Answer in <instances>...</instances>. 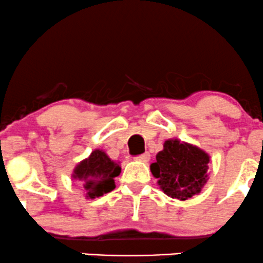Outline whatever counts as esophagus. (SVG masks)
<instances>
[{
	"label": "esophagus",
	"instance_id": "obj_1",
	"mask_svg": "<svg viewBox=\"0 0 263 263\" xmlns=\"http://www.w3.org/2000/svg\"><path fill=\"white\" fill-rule=\"evenodd\" d=\"M149 157H151V155H149L148 152H145V154H142V155L137 156V157L135 158V160L141 161V162H148V161H149Z\"/></svg>",
	"mask_w": 263,
	"mask_h": 263
}]
</instances>
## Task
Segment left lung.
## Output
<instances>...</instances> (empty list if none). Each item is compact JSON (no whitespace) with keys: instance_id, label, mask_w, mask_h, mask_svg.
Returning <instances> with one entry per match:
<instances>
[{"instance_id":"1","label":"left lung","mask_w":263,"mask_h":263,"mask_svg":"<svg viewBox=\"0 0 263 263\" xmlns=\"http://www.w3.org/2000/svg\"><path fill=\"white\" fill-rule=\"evenodd\" d=\"M210 155L200 147L177 138L164 141L163 149L151 163L154 177L168 197L186 201L198 195L209 180Z\"/></svg>"}]
</instances>
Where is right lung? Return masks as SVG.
Masks as SVG:
<instances>
[{
    "instance_id": "1",
    "label": "right lung",
    "mask_w": 263,
    "mask_h": 263,
    "mask_svg": "<svg viewBox=\"0 0 263 263\" xmlns=\"http://www.w3.org/2000/svg\"><path fill=\"white\" fill-rule=\"evenodd\" d=\"M121 174V166L108 157L103 149H95L87 158L76 164L72 174L86 190V197L93 198L111 192L116 187L115 177Z\"/></svg>"
}]
</instances>
